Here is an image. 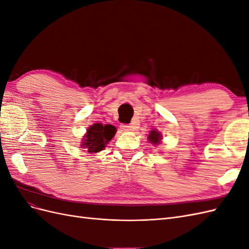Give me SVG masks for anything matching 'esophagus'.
I'll use <instances>...</instances> for the list:
<instances>
[{"label": "esophagus", "instance_id": "esophagus-1", "mask_svg": "<svg viewBox=\"0 0 249 249\" xmlns=\"http://www.w3.org/2000/svg\"><path fill=\"white\" fill-rule=\"evenodd\" d=\"M120 129H122V131H124V132H129V131H132L133 127L130 124H120Z\"/></svg>", "mask_w": 249, "mask_h": 249}]
</instances>
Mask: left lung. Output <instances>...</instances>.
Here are the masks:
<instances>
[{"label":"left lung","mask_w":249,"mask_h":249,"mask_svg":"<svg viewBox=\"0 0 249 249\" xmlns=\"http://www.w3.org/2000/svg\"><path fill=\"white\" fill-rule=\"evenodd\" d=\"M160 134L156 132V131H152L150 132V134L148 135V139L150 142H153L154 144H158V143L160 142Z\"/></svg>","instance_id":"8db88e82"}]
</instances>
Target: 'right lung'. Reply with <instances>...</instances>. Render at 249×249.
<instances>
[{"instance_id": "obj_1", "label": "right lung", "mask_w": 249, "mask_h": 249, "mask_svg": "<svg viewBox=\"0 0 249 249\" xmlns=\"http://www.w3.org/2000/svg\"><path fill=\"white\" fill-rule=\"evenodd\" d=\"M116 129L111 124H94L88 127L87 134L82 142L83 148H87L88 153H99L106 147L107 143L114 137Z\"/></svg>"}]
</instances>
